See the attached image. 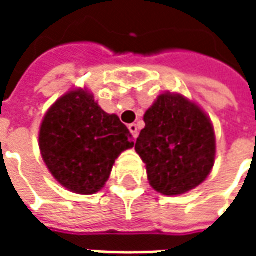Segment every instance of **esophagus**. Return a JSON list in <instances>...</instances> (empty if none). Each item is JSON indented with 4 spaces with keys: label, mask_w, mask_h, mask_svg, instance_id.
Segmentation results:
<instances>
[{
    "label": "esophagus",
    "mask_w": 256,
    "mask_h": 256,
    "mask_svg": "<svg viewBox=\"0 0 256 256\" xmlns=\"http://www.w3.org/2000/svg\"><path fill=\"white\" fill-rule=\"evenodd\" d=\"M128 130H130V133H132V136H133L134 138L138 137V128H137V124H134V123L128 124Z\"/></svg>",
    "instance_id": "esophagus-1"
}]
</instances>
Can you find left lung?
<instances>
[{"label":"left lung","mask_w":256,"mask_h":256,"mask_svg":"<svg viewBox=\"0 0 256 256\" xmlns=\"http://www.w3.org/2000/svg\"><path fill=\"white\" fill-rule=\"evenodd\" d=\"M136 150L152 188L176 196L208 177L215 160V133L202 108L181 94L164 93L144 115Z\"/></svg>","instance_id":"left-lung-1"}]
</instances>
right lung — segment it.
<instances>
[{"label": "right lung", "mask_w": 256, "mask_h": 256, "mask_svg": "<svg viewBox=\"0 0 256 256\" xmlns=\"http://www.w3.org/2000/svg\"><path fill=\"white\" fill-rule=\"evenodd\" d=\"M133 137L116 115H110L86 90H71L44 118L40 150L58 182L71 192L93 194L110 178Z\"/></svg>", "instance_id": "right-lung-1"}]
</instances>
